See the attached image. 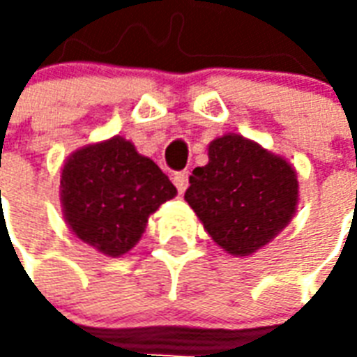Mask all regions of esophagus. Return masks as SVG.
<instances>
[{
	"instance_id": "1",
	"label": "esophagus",
	"mask_w": 357,
	"mask_h": 357,
	"mask_svg": "<svg viewBox=\"0 0 357 357\" xmlns=\"http://www.w3.org/2000/svg\"><path fill=\"white\" fill-rule=\"evenodd\" d=\"M174 185L178 187L179 193H185L187 185H189V174L187 172H178V174H174Z\"/></svg>"
}]
</instances>
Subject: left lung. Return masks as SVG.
I'll return each mask as SVG.
<instances>
[{"mask_svg": "<svg viewBox=\"0 0 357 357\" xmlns=\"http://www.w3.org/2000/svg\"><path fill=\"white\" fill-rule=\"evenodd\" d=\"M189 183L187 204L231 256H250L266 247L298 206L294 166L239 133L210 141L208 164L195 168Z\"/></svg>", "mask_w": 357, "mask_h": 357, "instance_id": "8db88e82", "label": "left lung"}]
</instances>
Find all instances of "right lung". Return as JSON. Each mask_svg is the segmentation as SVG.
<instances>
[{"instance_id":"1","label":"right lung","mask_w":357,"mask_h":357,"mask_svg":"<svg viewBox=\"0 0 357 357\" xmlns=\"http://www.w3.org/2000/svg\"><path fill=\"white\" fill-rule=\"evenodd\" d=\"M59 193L68 229L97 252L118 258L137 245L149 216L178 191L132 141L114 135L66 158Z\"/></svg>"}]
</instances>
